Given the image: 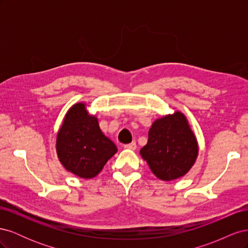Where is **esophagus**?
I'll list each match as a JSON object with an SVG mask.
<instances>
[{"label": "esophagus", "mask_w": 248, "mask_h": 248, "mask_svg": "<svg viewBox=\"0 0 248 248\" xmlns=\"http://www.w3.org/2000/svg\"><path fill=\"white\" fill-rule=\"evenodd\" d=\"M124 149H128V150H136V149H137V142H136V141H132V142H130V144L124 145Z\"/></svg>", "instance_id": "obj_1"}]
</instances>
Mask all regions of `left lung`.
Returning a JSON list of instances; mask_svg holds the SVG:
<instances>
[{"label": "left lung", "instance_id": "1", "mask_svg": "<svg viewBox=\"0 0 248 248\" xmlns=\"http://www.w3.org/2000/svg\"><path fill=\"white\" fill-rule=\"evenodd\" d=\"M199 152L198 142L181 112L156 120L149 139L140 149L153 174L164 181L184 176L193 166Z\"/></svg>", "mask_w": 248, "mask_h": 248}]
</instances>
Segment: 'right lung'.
Instances as JSON below:
<instances>
[{"label": "right lung", "instance_id": "1", "mask_svg": "<svg viewBox=\"0 0 248 248\" xmlns=\"http://www.w3.org/2000/svg\"><path fill=\"white\" fill-rule=\"evenodd\" d=\"M116 152V145L102 133L85 104H74L57 137L58 157L65 169L80 178H93Z\"/></svg>", "mask_w": 248, "mask_h": 248}]
</instances>
